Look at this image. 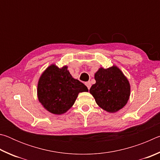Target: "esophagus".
I'll return each mask as SVG.
<instances>
[{"instance_id": "obj_1", "label": "esophagus", "mask_w": 160, "mask_h": 160, "mask_svg": "<svg viewBox=\"0 0 160 160\" xmlns=\"http://www.w3.org/2000/svg\"><path fill=\"white\" fill-rule=\"evenodd\" d=\"M85 85H86V86H87V87H88V90H90V88H91V82H90V81H89V82H85Z\"/></svg>"}]
</instances>
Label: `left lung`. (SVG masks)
<instances>
[{
    "label": "left lung",
    "instance_id": "1",
    "mask_svg": "<svg viewBox=\"0 0 160 160\" xmlns=\"http://www.w3.org/2000/svg\"><path fill=\"white\" fill-rule=\"evenodd\" d=\"M96 83L90 92L99 107L107 112L115 113L125 106L131 94L129 81L117 66L100 68L94 74Z\"/></svg>",
    "mask_w": 160,
    "mask_h": 160
}]
</instances>
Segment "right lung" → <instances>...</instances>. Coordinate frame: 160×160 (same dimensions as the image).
Listing matches in <instances>:
<instances>
[{
	"instance_id": "1",
	"label": "right lung",
	"mask_w": 160,
	"mask_h": 160,
	"mask_svg": "<svg viewBox=\"0 0 160 160\" xmlns=\"http://www.w3.org/2000/svg\"><path fill=\"white\" fill-rule=\"evenodd\" d=\"M88 89L83 83L74 79L68 66L59 68L51 64L39 78L37 85V96L46 110L61 115L72 107L78 96Z\"/></svg>"
}]
</instances>
